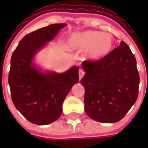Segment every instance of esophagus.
<instances>
[{"mask_svg":"<svg viewBox=\"0 0 148 148\" xmlns=\"http://www.w3.org/2000/svg\"><path fill=\"white\" fill-rule=\"evenodd\" d=\"M78 74H79V78L81 79V78L84 76V74H85V71H84L83 70L80 69V70H79V72H78Z\"/></svg>","mask_w":148,"mask_h":148,"instance_id":"esophagus-1","label":"esophagus"}]
</instances>
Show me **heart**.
<instances>
[{"mask_svg":"<svg viewBox=\"0 0 148 148\" xmlns=\"http://www.w3.org/2000/svg\"><path fill=\"white\" fill-rule=\"evenodd\" d=\"M70 45L72 48L87 50V55L90 59H99L111 51L113 39L110 34L86 31L74 34L71 37Z\"/></svg>","mask_w":148,"mask_h":148,"instance_id":"b5f03b06","label":"heart"}]
</instances>
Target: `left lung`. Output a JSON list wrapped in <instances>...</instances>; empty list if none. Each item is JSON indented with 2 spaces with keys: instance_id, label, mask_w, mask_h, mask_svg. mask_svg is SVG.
<instances>
[{
  "instance_id": "obj_1",
  "label": "left lung",
  "mask_w": 148,
  "mask_h": 148,
  "mask_svg": "<svg viewBox=\"0 0 148 148\" xmlns=\"http://www.w3.org/2000/svg\"><path fill=\"white\" fill-rule=\"evenodd\" d=\"M82 67L86 114L101 123L121 121L139 94L140 74L129 47L121 41L120 47L99 60L84 61Z\"/></svg>"
}]
</instances>
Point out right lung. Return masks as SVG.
Here are the masks:
<instances>
[{"instance_id": "obj_1", "label": "right lung", "mask_w": 148, "mask_h": 148, "mask_svg": "<svg viewBox=\"0 0 148 148\" xmlns=\"http://www.w3.org/2000/svg\"><path fill=\"white\" fill-rule=\"evenodd\" d=\"M65 26L51 24L27 34L12 55L8 74L12 100L18 111L32 124L45 125L57 121L62 112L63 101L79 80L77 66L63 74H42L32 66L38 50Z\"/></svg>"}]
</instances>
